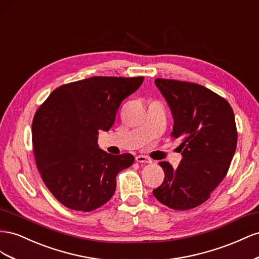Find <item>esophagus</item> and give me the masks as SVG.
<instances>
[{"label":"esophagus","instance_id":"obj_1","mask_svg":"<svg viewBox=\"0 0 259 259\" xmlns=\"http://www.w3.org/2000/svg\"><path fill=\"white\" fill-rule=\"evenodd\" d=\"M136 160L138 162H144V164H151L153 161L151 158H149L147 156H144V155H139V156L136 157Z\"/></svg>","mask_w":259,"mask_h":259}]
</instances>
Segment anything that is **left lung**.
<instances>
[{
    "instance_id": "left-lung-1",
    "label": "left lung",
    "mask_w": 259,
    "mask_h": 259,
    "mask_svg": "<svg viewBox=\"0 0 259 259\" xmlns=\"http://www.w3.org/2000/svg\"><path fill=\"white\" fill-rule=\"evenodd\" d=\"M174 117L171 137L180 139L182 159L177 168L160 161L165 179L153 191L176 210L197 207L224 180L236 149L238 132L230 104L197 83L155 79Z\"/></svg>"
}]
</instances>
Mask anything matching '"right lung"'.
Here are the masks:
<instances>
[{
  "mask_svg": "<svg viewBox=\"0 0 259 259\" xmlns=\"http://www.w3.org/2000/svg\"><path fill=\"white\" fill-rule=\"evenodd\" d=\"M144 77H91L63 84L35 112L32 144L36 167L51 193L66 207L91 211L107 203L116 176L134 155L99 149V131L114 124L121 102Z\"/></svg>",
  "mask_w": 259,
  "mask_h": 259,
  "instance_id": "obj_1",
  "label": "right lung"
}]
</instances>
